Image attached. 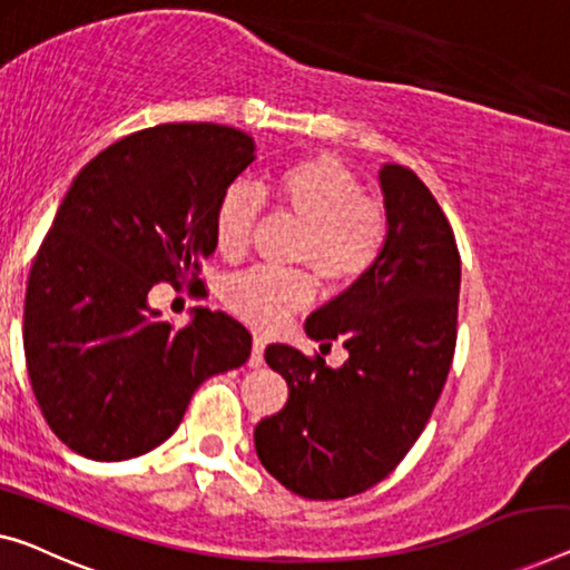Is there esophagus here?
Masks as SVG:
<instances>
[{"mask_svg": "<svg viewBox=\"0 0 570 570\" xmlns=\"http://www.w3.org/2000/svg\"><path fill=\"white\" fill-rule=\"evenodd\" d=\"M263 351H266V337L256 333V335H253V351H250V358H248L250 368L263 366Z\"/></svg>", "mask_w": 570, "mask_h": 570, "instance_id": "34e87169", "label": "esophagus"}]
</instances>
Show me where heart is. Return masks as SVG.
I'll list each match as a JSON object with an SVG mask.
<instances>
[{
  "label": "heart",
  "mask_w": 570,
  "mask_h": 570,
  "mask_svg": "<svg viewBox=\"0 0 570 570\" xmlns=\"http://www.w3.org/2000/svg\"><path fill=\"white\" fill-rule=\"evenodd\" d=\"M266 194L276 207L302 223L294 261L307 263L330 286H351L376 266L386 245V212L379 199L343 164L309 156L271 178ZM263 197L248 181H233L215 207V243L225 256H237L250 240ZM227 307L250 325L278 327L296 309L307 307L314 282L307 271L253 266L227 276L219 288Z\"/></svg>",
  "instance_id": "1"
}]
</instances>
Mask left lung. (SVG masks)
<instances>
[{
	"label": "left lung",
	"instance_id": "obj_1",
	"mask_svg": "<svg viewBox=\"0 0 570 570\" xmlns=\"http://www.w3.org/2000/svg\"><path fill=\"white\" fill-rule=\"evenodd\" d=\"M386 245L361 282L312 312V340H343L347 361L268 345L282 373V412L256 424V453L278 483L304 499H345L386 479L422 435L455 351L461 256L453 230L420 176L379 171Z\"/></svg>",
	"mask_w": 570,
	"mask_h": 570
}]
</instances>
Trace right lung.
<instances>
[{
	"instance_id": "add662e5",
	"label": "right lung",
	"mask_w": 570,
	"mask_h": 570,
	"mask_svg": "<svg viewBox=\"0 0 570 570\" xmlns=\"http://www.w3.org/2000/svg\"><path fill=\"white\" fill-rule=\"evenodd\" d=\"M253 160L248 132L168 122L76 174L30 268L22 322L38 406L73 453H148L174 435L202 381L250 358V333L230 314L197 307L174 327L148 292L215 253L219 194Z\"/></svg>"
}]
</instances>
